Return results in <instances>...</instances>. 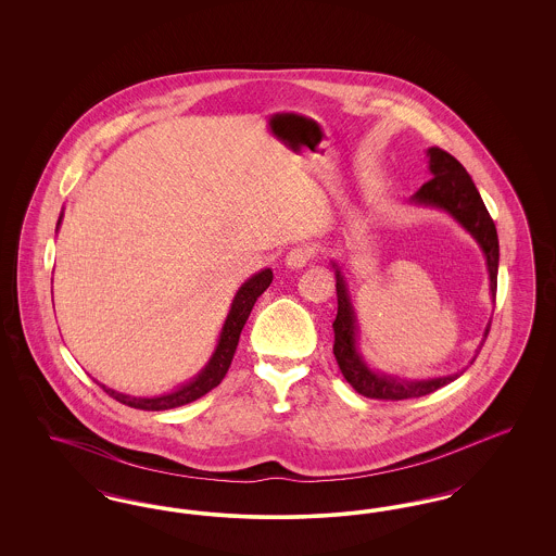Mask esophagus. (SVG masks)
Segmentation results:
<instances>
[{
  "mask_svg": "<svg viewBox=\"0 0 556 556\" xmlns=\"http://www.w3.org/2000/svg\"><path fill=\"white\" fill-rule=\"evenodd\" d=\"M315 248L313 245H295L291 248L286 256V265L288 268H302V266L308 265L313 258H315Z\"/></svg>",
  "mask_w": 556,
  "mask_h": 556,
  "instance_id": "34e87169",
  "label": "esophagus"
}]
</instances>
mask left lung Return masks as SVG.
<instances>
[{"mask_svg": "<svg viewBox=\"0 0 556 556\" xmlns=\"http://www.w3.org/2000/svg\"><path fill=\"white\" fill-rule=\"evenodd\" d=\"M427 159H429V173L433 177L421 186V189L410 198V202L419 206H431V208L448 212L454 220H458L473 236L485 256V265L490 273V293H492V300H496L498 258H501L496 225L485 208L473 179L469 177V173L458 160L440 148H429ZM333 268H336V291H338V317L333 320V333H336L333 354L345 381L358 394L375 397V400L421 397L444 388L460 375V372H454L448 377L408 381V379H400L394 375L370 369L356 348V315L345 288L344 275L336 263ZM488 333H490V325L485 327V338Z\"/></svg>", "mask_w": 556, "mask_h": 556, "instance_id": "1", "label": "left lung"}]
</instances>
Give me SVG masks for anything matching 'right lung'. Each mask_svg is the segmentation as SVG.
<instances>
[{
    "label": "right lung",
    "instance_id": "obj_1",
    "mask_svg": "<svg viewBox=\"0 0 556 556\" xmlns=\"http://www.w3.org/2000/svg\"><path fill=\"white\" fill-rule=\"evenodd\" d=\"M60 220H62V214L58 218V227H60ZM270 281H273V270L265 268V270L256 273L254 277H250L239 288L236 298H233L231 311L225 318L218 344H216V350H214L208 365L200 370L198 377H193L189 383L177 388L170 394L154 397L127 396V394L114 392L106 386H102L104 392L108 396L118 400L121 404H127V406L139 408V410H168V408L184 406V404H189V402L208 394L212 388H216L223 381V377L227 375V370L231 367V361H233V354H236V348H238L239 333H241L245 320L250 317L256 300L261 298V293H265L266 288L270 286Z\"/></svg>",
    "mask_w": 556,
    "mask_h": 556
}]
</instances>
